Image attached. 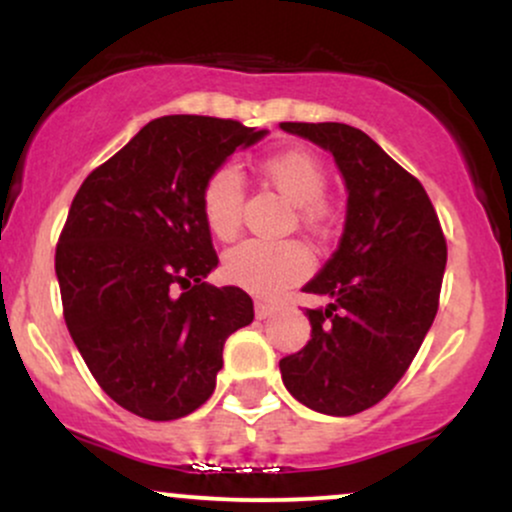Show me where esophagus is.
I'll return each mask as SVG.
<instances>
[{
  "instance_id": "34e87169",
  "label": "esophagus",
  "mask_w": 512,
  "mask_h": 512,
  "mask_svg": "<svg viewBox=\"0 0 512 512\" xmlns=\"http://www.w3.org/2000/svg\"><path fill=\"white\" fill-rule=\"evenodd\" d=\"M276 313H279V308H276V305H272V303H262V301L255 303V315L260 317V320H267V317H272Z\"/></svg>"
}]
</instances>
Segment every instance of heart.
Listing matches in <instances>:
<instances>
[{"mask_svg":"<svg viewBox=\"0 0 512 512\" xmlns=\"http://www.w3.org/2000/svg\"><path fill=\"white\" fill-rule=\"evenodd\" d=\"M260 173L289 202L301 209V219L313 231L325 228L327 209L322 204L327 173L317 158L305 149H281L262 158ZM243 175L233 166H221L209 175L202 192V211L209 231L219 240L238 233L243 214ZM310 272V252L298 240H245L226 252L223 274L231 284L255 293L276 296L286 286L301 281Z\"/></svg>","mask_w":512,"mask_h":512,"instance_id":"1","label":"heart"}]
</instances>
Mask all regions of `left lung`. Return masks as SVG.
<instances>
[{
  "label": "left lung",
  "instance_id": "obj_1",
  "mask_svg": "<svg viewBox=\"0 0 512 512\" xmlns=\"http://www.w3.org/2000/svg\"><path fill=\"white\" fill-rule=\"evenodd\" d=\"M330 151L346 185L337 250L305 293L310 342L281 358L286 390L308 409L354 416L399 383L438 313L448 245L424 185L361 129L342 122H281Z\"/></svg>",
  "mask_w": 512,
  "mask_h": 512
}]
</instances>
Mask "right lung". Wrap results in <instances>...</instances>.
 <instances>
[{
	"label": "right lung",
	"instance_id": "obj_1",
	"mask_svg": "<svg viewBox=\"0 0 512 512\" xmlns=\"http://www.w3.org/2000/svg\"><path fill=\"white\" fill-rule=\"evenodd\" d=\"M264 137L236 120L158 117L76 192L55 255L64 322L105 395L142 419L202 407L223 344L255 317L243 289L204 281L219 257L202 192Z\"/></svg>",
	"mask_w": 512,
	"mask_h": 512
}]
</instances>
